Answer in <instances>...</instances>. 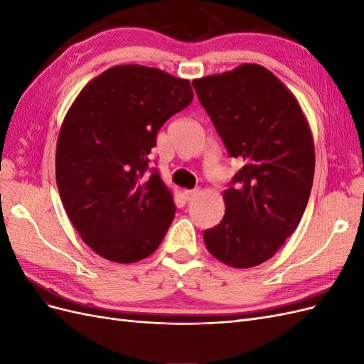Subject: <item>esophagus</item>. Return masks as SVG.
I'll list each match as a JSON object with an SVG mask.
<instances>
[{
	"label": "esophagus",
	"instance_id": "1",
	"mask_svg": "<svg viewBox=\"0 0 364 364\" xmlns=\"http://www.w3.org/2000/svg\"><path fill=\"white\" fill-rule=\"evenodd\" d=\"M199 190H185L183 191V199L186 200V202H190V200H193L196 196H199Z\"/></svg>",
	"mask_w": 364,
	"mask_h": 364
}]
</instances>
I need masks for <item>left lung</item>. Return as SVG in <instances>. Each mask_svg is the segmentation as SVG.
I'll return each instance as SVG.
<instances>
[{
	"label": "left lung",
	"mask_w": 364,
	"mask_h": 364,
	"mask_svg": "<svg viewBox=\"0 0 364 364\" xmlns=\"http://www.w3.org/2000/svg\"><path fill=\"white\" fill-rule=\"evenodd\" d=\"M193 86L229 156L243 162L223 193V220L203 232L205 246L230 267H255L294 232L310 199V127L294 95L261 65L243 63Z\"/></svg>",
	"instance_id": "1"
}]
</instances>
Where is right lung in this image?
Listing matches in <instances>:
<instances>
[{
    "mask_svg": "<svg viewBox=\"0 0 364 364\" xmlns=\"http://www.w3.org/2000/svg\"><path fill=\"white\" fill-rule=\"evenodd\" d=\"M193 97L188 80L119 65L87 83L70 107L56 182L73 226L97 255L129 264L161 245L176 206L149 155L165 121Z\"/></svg>",
    "mask_w": 364,
    "mask_h": 364,
    "instance_id": "1",
    "label": "right lung"
}]
</instances>
